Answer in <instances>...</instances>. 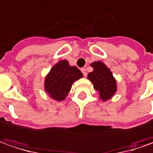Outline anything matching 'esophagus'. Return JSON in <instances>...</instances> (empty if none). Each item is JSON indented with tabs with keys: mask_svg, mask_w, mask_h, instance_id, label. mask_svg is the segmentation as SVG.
I'll list each match as a JSON object with an SVG mask.
<instances>
[{
	"mask_svg": "<svg viewBox=\"0 0 153 153\" xmlns=\"http://www.w3.org/2000/svg\"><path fill=\"white\" fill-rule=\"evenodd\" d=\"M81 72H82V74H83V75H84V76H85V77H86V75H87L86 69L83 68H81Z\"/></svg>",
	"mask_w": 153,
	"mask_h": 153,
	"instance_id": "34e87169",
	"label": "esophagus"
}]
</instances>
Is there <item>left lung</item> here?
I'll use <instances>...</instances> for the list:
<instances>
[{
    "mask_svg": "<svg viewBox=\"0 0 153 153\" xmlns=\"http://www.w3.org/2000/svg\"><path fill=\"white\" fill-rule=\"evenodd\" d=\"M94 70L88 74V79L92 82L94 89L97 91L101 99L106 101L111 98L116 92V80L111 71L102 62L91 63Z\"/></svg>",
    "mask_w": 153,
    "mask_h": 153,
    "instance_id": "1",
    "label": "left lung"
}]
</instances>
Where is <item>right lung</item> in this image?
<instances>
[{
  "label": "right lung",
  "instance_id": "right-lung-1",
  "mask_svg": "<svg viewBox=\"0 0 153 153\" xmlns=\"http://www.w3.org/2000/svg\"><path fill=\"white\" fill-rule=\"evenodd\" d=\"M83 77L76 67H70L66 60L60 61L51 69L45 80V90L56 101L64 100L73 83Z\"/></svg>",
  "mask_w": 153,
  "mask_h": 153
}]
</instances>
